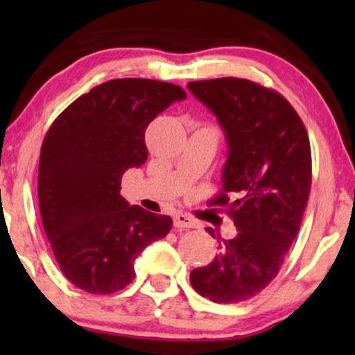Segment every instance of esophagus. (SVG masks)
<instances>
[{"label": "esophagus", "instance_id": "esophagus-1", "mask_svg": "<svg viewBox=\"0 0 355 355\" xmlns=\"http://www.w3.org/2000/svg\"><path fill=\"white\" fill-rule=\"evenodd\" d=\"M174 226L176 227H197V221L193 220L192 216H189V215H186V213H176V215H174Z\"/></svg>", "mask_w": 355, "mask_h": 355}]
</instances>
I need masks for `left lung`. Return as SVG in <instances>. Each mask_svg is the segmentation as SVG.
<instances>
[{"label":"left lung","instance_id":"obj_1","mask_svg":"<svg viewBox=\"0 0 355 355\" xmlns=\"http://www.w3.org/2000/svg\"><path fill=\"white\" fill-rule=\"evenodd\" d=\"M187 87L225 130L223 189L210 205L227 207L237 227L227 241L207 227L221 252L192 270L191 284L213 302L237 304L275 279L297 236L312 186L309 135L289 101L255 82L221 77Z\"/></svg>","mask_w":355,"mask_h":355}]
</instances>
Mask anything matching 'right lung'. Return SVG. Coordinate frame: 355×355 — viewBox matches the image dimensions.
Returning <instances> with one entry per match:
<instances>
[{"instance_id": "right-lung-1", "label": "right lung", "mask_w": 355, "mask_h": 355, "mask_svg": "<svg viewBox=\"0 0 355 355\" xmlns=\"http://www.w3.org/2000/svg\"><path fill=\"white\" fill-rule=\"evenodd\" d=\"M186 96L168 82L113 79L72 101L48 129L38 203L55 259L76 288L124 289L140 252L171 230V218L130 207L119 191L123 174L147 162L145 129Z\"/></svg>"}]
</instances>
